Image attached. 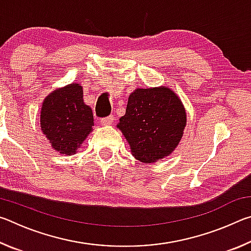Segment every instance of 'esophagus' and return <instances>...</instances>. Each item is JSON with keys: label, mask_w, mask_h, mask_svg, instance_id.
<instances>
[{"label": "esophagus", "mask_w": 251, "mask_h": 251, "mask_svg": "<svg viewBox=\"0 0 251 251\" xmlns=\"http://www.w3.org/2000/svg\"><path fill=\"white\" fill-rule=\"evenodd\" d=\"M114 121V117L113 116H108V117H105V118H101L100 120V124L104 125V126H108L113 123Z\"/></svg>", "instance_id": "1"}]
</instances>
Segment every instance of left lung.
<instances>
[{"label": "left lung", "mask_w": 251, "mask_h": 251, "mask_svg": "<svg viewBox=\"0 0 251 251\" xmlns=\"http://www.w3.org/2000/svg\"><path fill=\"white\" fill-rule=\"evenodd\" d=\"M187 124L185 106L168 86L136 88L117 128L130 152L143 164H154L175 151Z\"/></svg>", "instance_id": "obj_1"}]
</instances>
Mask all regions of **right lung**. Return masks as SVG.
<instances>
[{"label":"right lung","mask_w":251,"mask_h":251,"mask_svg":"<svg viewBox=\"0 0 251 251\" xmlns=\"http://www.w3.org/2000/svg\"><path fill=\"white\" fill-rule=\"evenodd\" d=\"M83 96V86L72 83L50 92L42 104L41 130L59 154H75L93 131L94 116Z\"/></svg>","instance_id":"obj_1"}]
</instances>
